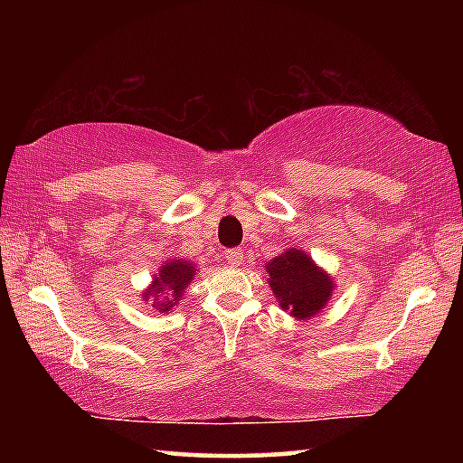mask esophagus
I'll list each match as a JSON object with an SVG mask.
<instances>
[{"instance_id": "1", "label": "esophagus", "mask_w": 463, "mask_h": 463, "mask_svg": "<svg viewBox=\"0 0 463 463\" xmlns=\"http://www.w3.org/2000/svg\"><path fill=\"white\" fill-rule=\"evenodd\" d=\"M224 261L229 265H241L242 263V250L241 249L224 250Z\"/></svg>"}]
</instances>
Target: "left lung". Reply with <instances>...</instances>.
Instances as JSON below:
<instances>
[{
    "label": "left lung",
    "instance_id": "1",
    "mask_svg": "<svg viewBox=\"0 0 463 463\" xmlns=\"http://www.w3.org/2000/svg\"><path fill=\"white\" fill-rule=\"evenodd\" d=\"M269 286L281 310L307 320L318 315L331 300L335 281L300 249H288L265 265Z\"/></svg>",
    "mask_w": 463,
    "mask_h": 463
}]
</instances>
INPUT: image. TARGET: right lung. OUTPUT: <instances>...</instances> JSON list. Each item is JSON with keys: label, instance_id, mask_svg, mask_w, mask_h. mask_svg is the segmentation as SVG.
I'll return each mask as SVG.
<instances>
[{"label": "right lung", "instance_id": "obj_1", "mask_svg": "<svg viewBox=\"0 0 463 463\" xmlns=\"http://www.w3.org/2000/svg\"><path fill=\"white\" fill-rule=\"evenodd\" d=\"M195 276L194 263L185 260H174L161 265V269L153 278V284L143 292V300H153L155 310L163 312L174 310L179 304V298L185 294V288Z\"/></svg>", "mask_w": 463, "mask_h": 463}]
</instances>
